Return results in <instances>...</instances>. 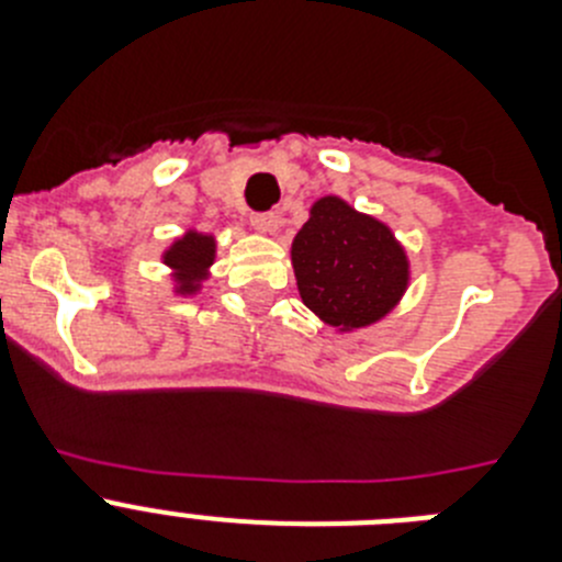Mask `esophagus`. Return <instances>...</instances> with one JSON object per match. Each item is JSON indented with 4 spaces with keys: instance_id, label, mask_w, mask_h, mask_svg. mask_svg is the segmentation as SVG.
<instances>
[{
    "instance_id": "esophagus-1",
    "label": "esophagus",
    "mask_w": 562,
    "mask_h": 562,
    "mask_svg": "<svg viewBox=\"0 0 562 562\" xmlns=\"http://www.w3.org/2000/svg\"><path fill=\"white\" fill-rule=\"evenodd\" d=\"M250 225L256 227L258 233H272L278 227V216L276 213H252Z\"/></svg>"
}]
</instances>
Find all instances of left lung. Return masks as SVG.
Here are the masks:
<instances>
[{"label":"left lung","mask_w":562,"mask_h":562,"mask_svg":"<svg viewBox=\"0 0 562 562\" xmlns=\"http://www.w3.org/2000/svg\"><path fill=\"white\" fill-rule=\"evenodd\" d=\"M292 267L304 304L340 331L376 324L408 286V256L394 233L337 196L312 205L292 241Z\"/></svg>","instance_id":"1"}]
</instances>
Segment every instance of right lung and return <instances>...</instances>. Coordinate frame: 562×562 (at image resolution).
I'll list each match as a JSON object with an SVG mask.
<instances>
[{
  "instance_id": "add662e5",
  "label": "right lung",
  "mask_w": 562,
  "mask_h": 562,
  "mask_svg": "<svg viewBox=\"0 0 562 562\" xmlns=\"http://www.w3.org/2000/svg\"><path fill=\"white\" fill-rule=\"evenodd\" d=\"M213 256H216V241L213 236L205 233L188 231L186 236L177 238L166 252H162V261L173 270L177 278V292L182 295H191L196 292L202 278L207 276V267L213 265Z\"/></svg>"
}]
</instances>
